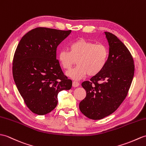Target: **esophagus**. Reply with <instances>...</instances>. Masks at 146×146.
Listing matches in <instances>:
<instances>
[{"instance_id":"34e87169","label":"esophagus","mask_w":146,"mask_h":146,"mask_svg":"<svg viewBox=\"0 0 146 146\" xmlns=\"http://www.w3.org/2000/svg\"><path fill=\"white\" fill-rule=\"evenodd\" d=\"M80 85V83L78 82H77V81H73V87H78Z\"/></svg>"}]
</instances>
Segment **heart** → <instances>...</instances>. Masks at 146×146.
I'll list each match as a JSON object with an SVG mask.
<instances>
[{
    "mask_svg": "<svg viewBox=\"0 0 146 146\" xmlns=\"http://www.w3.org/2000/svg\"><path fill=\"white\" fill-rule=\"evenodd\" d=\"M70 51L62 50L58 54L61 66L68 70L77 63L78 66L68 71L66 75L74 80L83 78L87 74L94 76L106 66L109 51L103 44H96L84 38H79L70 45Z\"/></svg>",
    "mask_w": 146,
    "mask_h": 146,
    "instance_id": "1",
    "label": "heart"
}]
</instances>
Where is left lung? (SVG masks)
Masks as SVG:
<instances>
[{
    "label": "left lung",
    "mask_w": 146,
    "mask_h": 146,
    "mask_svg": "<svg viewBox=\"0 0 146 146\" xmlns=\"http://www.w3.org/2000/svg\"><path fill=\"white\" fill-rule=\"evenodd\" d=\"M109 44V56L106 66L90 81L81 86L86 96L79 108L84 116L101 119L113 113L126 98L134 73V60L129 51L116 36L105 32Z\"/></svg>",
    "instance_id": "obj_1"
}]
</instances>
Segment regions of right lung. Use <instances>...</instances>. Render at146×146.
<instances>
[{
    "instance_id": "add662e5",
    "label": "right lung",
    "mask_w": 146,
    "mask_h": 146,
    "mask_svg": "<svg viewBox=\"0 0 146 146\" xmlns=\"http://www.w3.org/2000/svg\"><path fill=\"white\" fill-rule=\"evenodd\" d=\"M71 32L38 27L27 33L18 44L13 60V77L33 113H50L56 106L59 92L72 86V81L64 74L56 60L58 45Z\"/></svg>"
}]
</instances>
